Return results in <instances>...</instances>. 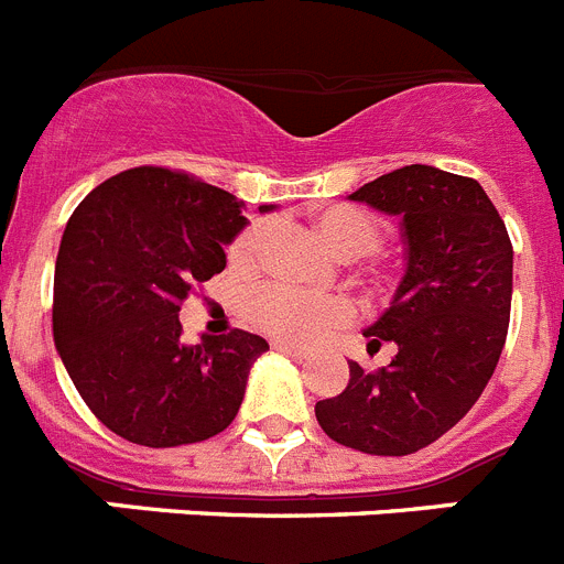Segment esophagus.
I'll return each mask as SVG.
<instances>
[{"label": "esophagus", "instance_id": "34e87169", "mask_svg": "<svg viewBox=\"0 0 564 564\" xmlns=\"http://www.w3.org/2000/svg\"><path fill=\"white\" fill-rule=\"evenodd\" d=\"M271 347H273V350H276V352H285V356H293V358H299V361H302V358H311V356H307V350H302V347H296V344H288V341H273Z\"/></svg>", "mask_w": 564, "mask_h": 564}]
</instances>
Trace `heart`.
Here are the masks:
<instances>
[{
    "label": "heart",
    "mask_w": 564,
    "mask_h": 564,
    "mask_svg": "<svg viewBox=\"0 0 564 564\" xmlns=\"http://www.w3.org/2000/svg\"><path fill=\"white\" fill-rule=\"evenodd\" d=\"M313 228L338 259L356 262L370 257L387 239V223L372 212L350 203L327 206L313 217ZM273 226L257 220L246 226L228 246V268L239 276H251L265 265L271 248ZM367 288L381 293L387 288V273L370 268L364 273ZM246 318L259 333L288 344H316L330 333L341 330L356 318V311L341 296H305L285 285H265L253 291L246 302Z\"/></svg>",
    "instance_id": "obj_1"
}]
</instances>
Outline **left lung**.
Listing matches in <instances>:
<instances>
[{
    "instance_id": "8db88e82",
    "label": "left lung",
    "mask_w": 564,
    "mask_h": 564,
    "mask_svg": "<svg viewBox=\"0 0 564 564\" xmlns=\"http://www.w3.org/2000/svg\"><path fill=\"white\" fill-rule=\"evenodd\" d=\"M403 217L406 273L367 327L370 352L395 358L376 372L350 361V383L316 403V421L341 446L403 457L435 443L475 406L500 361L511 318L514 248L482 186L435 166L395 169L350 194Z\"/></svg>"
}]
</instances>
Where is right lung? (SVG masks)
Masks as SVG:
<instances>
[{
	"mask_svg": "<svg viewBox=\"0 0 564 564\" xmlns=\"http://www.w3.org/2000/svg\"><path fill=\"white\" fill-rule=\"evenodd\" d=\"M262 212H271L265 206ZM246 226L234 194L197 174L134 166L78 203L53 282L56 350L93 415L149 449L220 435L237 417L262 336L183 344L177 313L226 268Z\"/></svg>",
	"mask_w": 564,
	"mask_h": 564,
	"instance_id": "add662e5",
	"label": "right lung"
}]
</instances>
